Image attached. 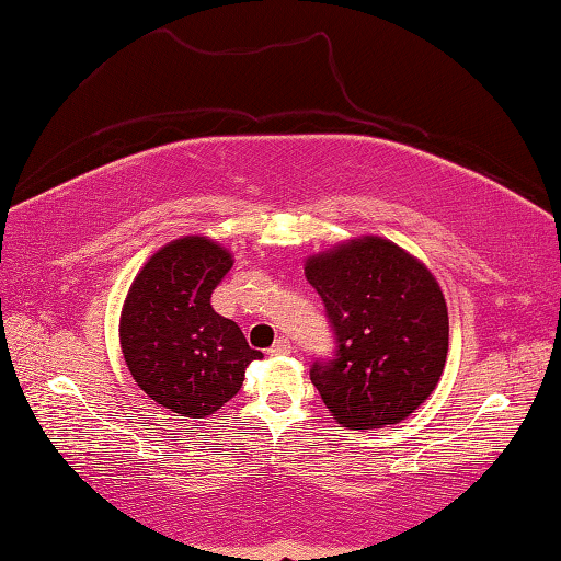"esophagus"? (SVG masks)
<instances>
[{"mask_svg": "<svg viewBox=\"0 0 561 561\" xmlns=\"http://www.w3.org/2000/svg\"><path fill=\"white\" fill-rule=\"evenodd\" d=\"M290 352H293V345H290V342L280 337V340H275V342H273V347L268 350V355H273V357H275V355H290Z\"/></svg>", "mask_w": 561, "mask_h": 561, "instance_id": "1", "label": "esophagus"}]
</instances>
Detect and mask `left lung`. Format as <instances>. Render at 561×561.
I'll use <instances>...</instances> for the list:
<instances>
[{"label":"left lung","mask_w":561,"mask_h":561,"mask_svg":"<svg viewBox=\"0 0 561 561\" xmlns=\"http://www.w3.org/2000/svg\"><path fill=\"white\" fill-rule=\"evenodd\" d=\"M325 302L335 357L310 379L340 424H399L436 389L448 355L444 293L424 263L379 236H362L306 261Z\"/></svg>","instance_id":"left-lung-1"}]
</instances>
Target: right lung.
<instances>
[{"label":"right lung","instance_id":"1","mask_svg":"<svg viewBox=\"0 0 561 561\" xmlns=\"http://www.w3.org/2000/svg\"><path fill=\"white\" fill-rule=\"evenodd\" d=\"M231 253L206 236L167 243L137 273L121 316V347L147 397L180 416L204 419L239 394L261 359L241 328L211 308Z\"/></svg>","mask_w":561,"mask_h":561}]
</instances>
